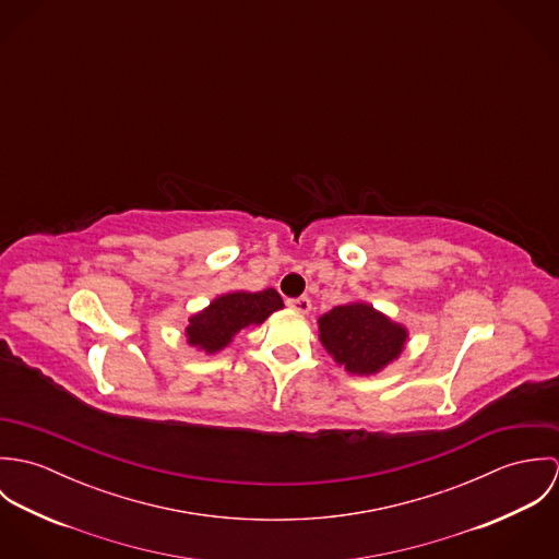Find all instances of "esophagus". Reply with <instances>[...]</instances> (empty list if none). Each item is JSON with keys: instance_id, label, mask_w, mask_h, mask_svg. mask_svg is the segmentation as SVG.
Listing matches in <instances>:
<instances>
[{"instance_id": "34e87169", "label": "esophagus", "mask_w": 559, "mask_h": 559, "mask_svg": "<svg viewBox=\"0 0 559 559\" xmlns=\"http://www.w3.org/2000/svg\"><path fill=\"white\" fill-rule=\"evenodd\" d=\"M286 304H288V308H290V310H295V312H299V314H308V312L312 310V301H310V297L288 299Z\"/></svg>"}]
</instances>
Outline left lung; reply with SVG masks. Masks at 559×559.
<instances>
[{
	"instance_id": "obj_1",
	"label": "left lung",
	"mask_w": 559,
	"mask_h": 559,
	"mask_svg": "<svg viewBox=\"0 0 559 559\" xmlns=\"http://www.w3.org/2000/svg\"><path fill=\"white\" fill-rule=\"evenodd\" d=\"M319 337L346 372L368 377L399 359L408 333L370 304L353 301L320 317Z\"/></svg>"
}]
</instances>
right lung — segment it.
Here are the masks:
<instances>
[{
  "label": "right lung",
  "mask_w": 559,
  "mask_h": 559,
  "mask_svg": "<svg viewBox=\"0 0 559 559\" xmlns=\"http://www.w3.org/2000/svg\"><path fill=\"white\" fill-rule=\"evenodd\" d=\"M284 301L277 290L228 293L217 297L206 310L193 314L187 324V342L209 355L226 348L240 329L262 324L273 312L282 310Z\"/></svg>",
  "instance_id": "1"
}]
</instances>
